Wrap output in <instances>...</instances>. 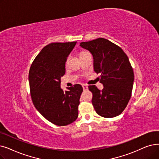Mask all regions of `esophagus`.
Segmentation results:
<instances>
[{"label":"esophagus","instance_id":"34e87169","mask_svg":"<svg viewBox=\"0 0 159 159\" xmlns=\"http://www.w3.org/2000/svg\"><path fill=\"white\" fill-rule=\"evenodd\" d=\"M82 88H83L84 90H86V89H88V86L86 84H82Z\"/></svg>","mask_w":159,"mask_h":159}]
</instances>
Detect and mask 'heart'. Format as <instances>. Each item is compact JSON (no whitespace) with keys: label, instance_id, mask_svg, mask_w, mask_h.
<instances>
[{"label":"heart","instance_id":"1","mask_svg":"<svg viewBox=\"0 0 159 159\" xmlns=\"http://www.w3.org/2000/svg\"><path fill=\"white\" fill-rule=\"evenodd\" d=\"M86 53H88V52H86V51H82V52H80V57H81L82 56H83V55H84ZM67 61H66V66H67Z\"/></svg>","mask_w":159,"mask_h":159}]
</instances>
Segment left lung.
<instances>
[{"label": "left lung", "mask_w": 159, "mask_h": 159, "mask_svg": "<svg viewBox=\"0 0 159 159\" xmlns=\"http://www.w3.org/2000/svg\"><path fill=\"white\" fill-rule=\"evenodd\" d=\"M80 46L92 53L94 71L101 73L100 82L104 86L102 90L95 85L88 86L95 112L104 118L119 116L130 99L134 79L127 54L119 46L102 38L81 42Z\"/></svg>", "instance_id": "obj_1"}]
</instances>
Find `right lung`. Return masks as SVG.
<instances>
[{"instance_id": "right-lung-1", "label": "right lung", "mask_w": 159, "mask_h": 159, "mask_svg": "<svg viewBox=\"0 0 159 159\" xmlns=\"http://www.w3.org/2000/svg\"><path fill=\"white\" fill-rule=\"evenodd\" d=\"M77 41L52 43L44 47L31 65L29 75L33 104L45 119L58 126L77 120L83 88L75 84L64 92L60 79L66 73V62Z\"/></svg>"}]
</instances>
